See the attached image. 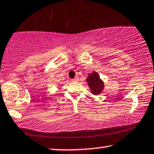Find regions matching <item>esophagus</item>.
<instances>
[{
  "mask_svg": "<svg viewBox=\"0 0 154 154\" xmlns=\"http://www.w3.org/2000/svg\"><path fill=\"white\" fill-rule=\"evenodd\" d=\"M79 80V76H76V77H75V78H74V79H73V81H75V82H77V81H78Z\"/></svg>",
  "mask_w": 154,
  "mask_h": 154,
  "instance_id": "34e87169",
  "label": "esophagus"
}]
</instances>
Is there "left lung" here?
Listing matches in <instances>:
<instances>
[{
    "instance_id": "left-lung-1",
    "label": "left lung",
    "mask_w": 154,
    "mask_h": 154,
    "mask_svg": "<svg viewBox=\"0 0 154 154\" xmlns=\"http://www.w3.org/2000/svg\"><path fill=\"white\" fill-rule=\"evenodd\" d=\"M86 80L91 94L98 95L101 94L104 90V83L102 79H100V75L97 72L89 73Z\"/></svg>"
}]
</instances>
